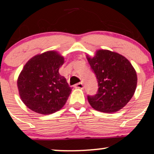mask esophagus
Listing matches in <instances>:
<instances>
[{
  "mask_svg": "<svg viewBox=\"0 0 154 154\" xmlns=\"http://www.w3.org/2000/svg\"><path fill=\"white\" fill-rule=\"evenodd\" d=\"M75 88H78V89H83L84 88V85H83V83L82 82H79L77 84H76L75 85Z\"/></svg>",
  "mask_w": 154,
  "mask_h": 154,
  "instance_id": "obj_1",
  "label": "esophagus"
}]
</instances>
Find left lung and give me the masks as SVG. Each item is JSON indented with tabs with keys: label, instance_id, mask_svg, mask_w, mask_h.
Segmentation results:
<instances>
[{
	"label": "left lung",
	"instance_id": "1",
	"mask_svg": "<svg viewBox=\"0 0 154 154\" xmlns=\"http://www.w3.org/2000/svg\"><path fill=\"white\" fill-rule=\"evenodd\" d=\"M98 83V91L88 96L95 110L114 113L127 105L135 93L137 77L131 63L122 55L109 50L96 51L91 57L86 55Z\"/></svg>",
	"mask_w": 154,
	"mask_h": 154
}]
</instances>
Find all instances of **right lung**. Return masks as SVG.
I'll use <instances>...</instances> for the list:
<instances>
[{
	"mask_svg": "<svg viewBox=\"0 0 154 154\" xmlns=\"http://www.w3.org/2000/svg\"><path fill=\"white\" fill-rule=\"evenodd\" d=\"M63 63V56L56 51L36 55L26 63L19 75L17 87L26 107L47 115L65 105L72 88L59 72Z\"/></svg>",
	"mask_w": 154,
	"mask_h": 154,
	"instance_id": "1",
	"label": "right lung"
}]
</instances>
